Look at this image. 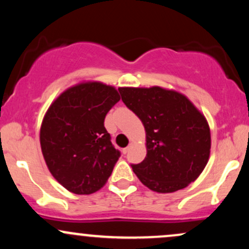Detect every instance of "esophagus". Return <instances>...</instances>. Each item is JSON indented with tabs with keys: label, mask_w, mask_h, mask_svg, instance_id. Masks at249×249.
<instances>
[{
	"label": "esophagus",
	"mask_w": 249,
	"mask_h": 249,
	"mask_svg": "<svg viewBox=\"0 0 249 249\" xmlns=\"http://www.w3.org/2000/svg\"><path fill=\"white\" fill-rule=\"evenodd\" d=\"M128 150H130V146H127V147L123 148V153H124V154H126V153L128 152Z\"/></svg>",
	"instance_id": "esophagus-1"
}]
</instances>
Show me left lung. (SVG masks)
<instances>
[{
  "instance_id": "8db88e82",
  "label": "left lung",
  "mask_w": 249,
  "mask_h": 249,
  "mask_svg": "<svg viewBox=\"0 0 249 249\" xmlns=\"http://www.w3.org/2000/svg\"><path fill=\"white\" fill-rule=\"evenodd\" d=\"M119 92L146 132V157L141 164L131 165L136 176L158 193L188 186L210 158L211 132L205 116L174 90L121 88Z\"/></svg>"
}]
</instances>
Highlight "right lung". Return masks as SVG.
<instances>
[{
	"label": "right lung",
	"instance_id": "right-lung-1",
	"mask_svg": "<svg viewBox=\"0 0 249 249\" xmlns=\"http://www.w3.org/2000/svg\"><path fill=\"white\" fill-rule=\"evenodd\" d=\"M119 99L113 87L84 82L67 89L48 108L39 132L42 153L53 178L70 192L95 193L112 173L121 152L104 119Z\"/></svg>",
	"mask_w": 249,
	"mask_h": 249
}]
</instances>
